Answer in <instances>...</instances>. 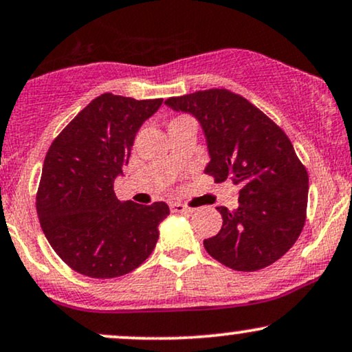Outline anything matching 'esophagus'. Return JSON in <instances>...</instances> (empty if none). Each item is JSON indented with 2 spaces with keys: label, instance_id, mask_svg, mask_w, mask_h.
Wrapping results in <instances>:
<instances>
[{
  "label": "esophagus",
  "instance_id": "1",
  "mask_svg": "<svg viewBox=\"0 0 352 352\" xmlns=\"http://www.w3.org/2000/svg\"><path fill=\"white\" fill-rule=\"evenodd\" d=\"M170 210L173 211V213H192V211H193V208H190V206L184 205V203H172Z\"/></svg>",
  "mask_w": 352,
  "mask_h": 352
}]
</instances>
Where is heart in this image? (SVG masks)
<instances>
[{
    "instance_id": "b5f03b06",
    "label": "heart",
    "mask_w": 352,
    "mask_h": 352,
    "mask_svg": "<svg viewBox=\"0 0 352 352\" xmlns=\"http://www.w3.org/2000/svg\"><path fill=\"white\" fill-rule=\"evenodd\" d=\"M179 120H182V118H177V120H173V121H179Z\"/></svg>"
}]
</instances>
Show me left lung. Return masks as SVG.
Instances as JSON below:
<instances>
[{"label": "left lung", "mask_w": 352, "mask_h": 352, "mask_svg": "<svg viewBox=\"0 0 352 352\" xmlns=\"http://www.w3.org/2000/svg\"><path fill=\"white\" fill-rule=\"evenodd\" d=\"M165 104L192 113L208 142L205 173L217 184L239 185V206H218L223 226L203 241L206 252L226 267L254 272L274 264L307 221L308 172L283 133L244 96L226 88L172 96Z\"/></svg>", "instance_id": "left-lung-1"}]
</instances>
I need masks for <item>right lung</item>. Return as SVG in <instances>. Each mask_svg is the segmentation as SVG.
<instances>
[{
	"label": "right lung",
	"instance_id": "add662e5",
	"mask_svg": "<svg viewBox=\"0 0 352 352\" xmlns=\"http://www.w3.org/2000/svg\"><path fill=\"white\" fill-rule=\"evenodd\" d=\"M162 98L103 93L50 144L36 195L49 244L75 272L114 278L133 272L154 251L167 203L120 201L114 179L128 165L135 133Z\"/></svg>",
	"mask_w": 352,
	"mask_h": 352
}]
</instances>
